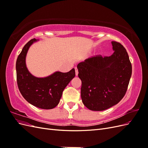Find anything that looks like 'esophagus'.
I'll return each mask as SVG.
<instances>
[{
  "instance_id": "obj_1",
  "label": "esophagus",
  "mask_w": 148,
  "mask_h": 148,
  "mask_svg": "<svg viewBox=\"0 0 148 148\" xmlns=\"http://www.w3.org/2000/svg\"><path fill=\"white\" fill-rule=\"evenodd\" d=\"M75 75L76 76H78V69L77 68H75Z\"/></svg>"
}]
</instances>
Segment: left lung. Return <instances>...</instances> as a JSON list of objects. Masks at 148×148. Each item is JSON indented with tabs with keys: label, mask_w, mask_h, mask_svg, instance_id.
Here are the masks:
<instances>
[{
	"label": "left lung",
	"mask_w": 148,
	"mask_h": 148,
	"mask_svg": "<svg viewBox=\"0 0 148 148\" xmlns=\"http://www.w3.org/2000/svg\"><path fill=\"white\" fill-rule=\"evenodd\" d=\"M111 43L114 51L111 56L89 58L77 65L82 102L91 110H104L118 104L131 78L132 67L126 49L120 43Z\"/></svg>",
	"instance_id": "obj_1"
}]
</instances>
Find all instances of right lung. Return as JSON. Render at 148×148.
<instances>
[{
    "label": "right lung",
    "mask_w": 148,
    "mask_h": 148,
    "mask_svg": "<svg viewBox=\"0 0 148 148\" xmlns=\"http://www.w3.org/2000/svg\"><path fill=\"white\" fill-rule=\"evenodd\" d=\"M39 39H33L25 44L16 62L17 84L21 95L29 104L42 109H52L60 102L62 92L75 76V69L69 72L55 71L46 77L31 74L26 64L30 46Z\"/></svg>",
    "instance_id": "1"
}]
</instances>
